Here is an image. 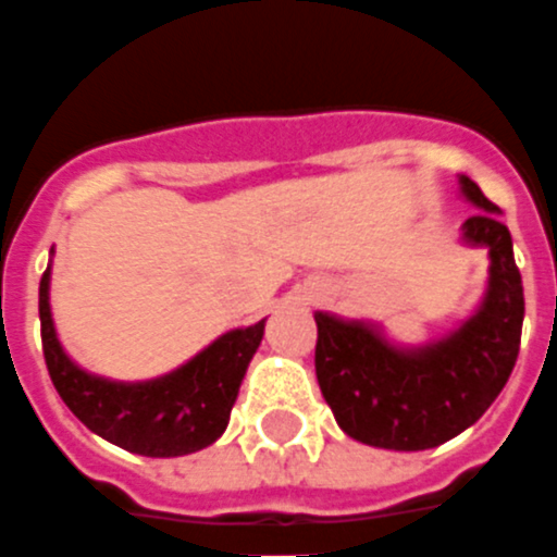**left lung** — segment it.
Returning <instances> with one entry per match:
<instances>
[{
  "label": "left lung",
  "mask_w": 557,
  "mask_h": 557,
  "mask_svg": "<svg viewBox=\"0 0 557 557\" xmlns=\"http://www.w3.org/2000/svg\"><path fill=\"white\" fill-rule=\"evenodd\" d=\"M462 194L483 208L462 238L490 250V289L450 337L397 349L375 327L315 313V379L339 430L385 450H426L450 442L490 409L513 373L525 295L510 230L471 178Z\"/></svg>",
  "instance_id": "obj_1"
}]
</instances>
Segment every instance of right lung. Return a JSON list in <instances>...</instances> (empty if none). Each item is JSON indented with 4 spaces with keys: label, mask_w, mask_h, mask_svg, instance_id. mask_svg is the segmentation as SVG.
Wrapping results in <instances>:
<instances>
[{
    "label": "right lung",
    "mask_w": 557,
    "mask_h": 557,
    "mask_svg": "<svg viewBox=\"0 0 557 557\" xmlns=\"http://www.w3.org/2000/svg\"><path fill=\"white\" fill-rule=\"evenodd\" d=\"M44 361L59 397L91 432L139 456H184L214 444L230 423V411L247 363L265 334V319L230 331L196 358L151 379L110 382L79 370L55 337L50 315V268L38 286Z\"/></svg>",
    "instance_id": "right-lung-1"
}]
</instances>
